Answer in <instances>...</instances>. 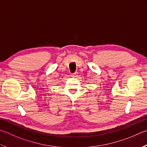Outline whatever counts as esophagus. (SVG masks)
<instances>
[{"label":"esophagus","instance_id":"34e87169","mask_svg":"<svg viewBox=\"0 0 147 147\" xmlns=\"http://www.w3.org/2000/svg\"><path fill=\"white\" fill-rule=\"evenodd\" d=\"M71 76L72 77H77V76H78V72H76V73L71 74Z\"/></svg>","mask_w":147,"mask_h":147}]
</instances>
